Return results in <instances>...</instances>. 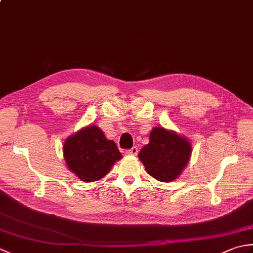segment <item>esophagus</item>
<instances>
[{
    "instance_id": "1",
    "label": "esophagus",
    "mask_w": 253,
    "mask_h": 253,
    "mask_svg": "<svg viewBox=\"0 0 253 253\" xmlns=\"http://www.w3.org/2000/svg\"><path fill=\"white\" fill-rule=\"evenodd\" d=\"M125 154L126 155H137L138 154V148L137 147H133V148H131L130 150H127V151L125 152Z\"/></svg>"
}]
</instances>
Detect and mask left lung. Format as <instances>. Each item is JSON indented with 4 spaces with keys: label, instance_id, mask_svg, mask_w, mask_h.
<instances>
[{
    "label": "left lung",
    "instance_id": "left-lung-1",
    "mask_svg": "<svg viewBox=\"0 0 253 253\" xmlns=\"http://www.w3.org/2000/svg\"><path fill=\"white\" fill-rule=\"evenodd\" d=\"M149 140L138 155L147 173L162 182L177 179L189 163L192 152L190 141L164 127H154Z\"/></svg>",
    "mask_w": 253,
    "mask_h": 253
}]
</instances>
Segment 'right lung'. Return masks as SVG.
I'll return each instance as SVG.
<instances>
[{"label": "right lung", "instance_id": "add662e5", "mask_svg": "<svg viewBox=\"0 0 253 253\" xmlns=\"http://www.w3.org/2000/svg\"><path fill=\"white\" fill-rule=\"evenodd\" d=\"M63 155L68 169L84 182L96 181L123 158L115 142L98 126L88 125L66 138Z\"/></svg>", "mask_w": 253, "mask_h": 253}]
</instances>
